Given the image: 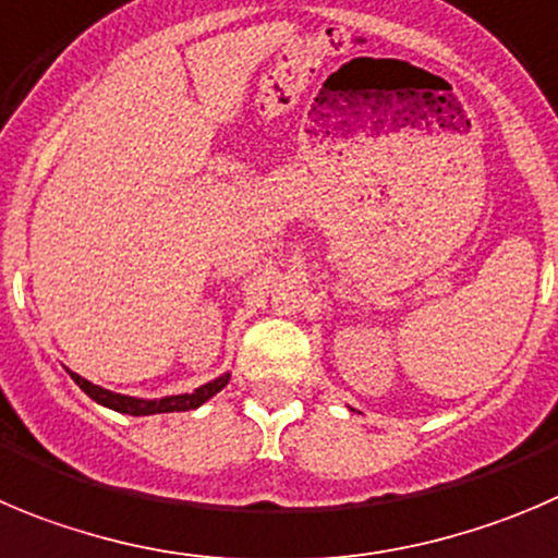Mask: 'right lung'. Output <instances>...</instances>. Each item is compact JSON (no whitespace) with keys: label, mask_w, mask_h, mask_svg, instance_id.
Returning a JSON list of instances; mask_svg holds the SVG:
<instances>
[{"label":"right lung","mask_w":558,"mask_h":558,"mask_svg":"<svg viewBox=\"0 0 558 558\" xmlns=\"http://www.w3.org/2000/svg\"><path fill=\"white\" fill-rule=\"evenodd\" d=\"M71 377H74V383L85 390L93 402L104 404V408L118 410V413H129V415H156V413H184V410L201 408L203 402H208V399L215 397V393H220V390L226 388L231 374H222V377H217L215 383H206L203 388H197L195 393H181V397H168V399H159V402H145V399L121 397V393H112V390L98 388V385L87 383L85 377H80V374H74V372H71Z\"/></svg>","instance_id":"right-lung-1"}]
</instances>
